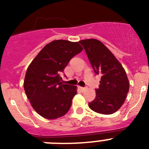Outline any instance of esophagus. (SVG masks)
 <instances>
[{"label": "esophagus", "mask_w": 149, "mask_h": 149, "mask_svg": "<svg viewBox=\"0 0 149 149\" xmlns=\"http://www.w3.org/2000/svg\"><path fill=\"white\" fill-rule=\"evenodd\" d=\"M80 88V89H81L82 92H84V91L86 90V87H79Z\"/></svg>", "instance_id": "1"}]
</instances>
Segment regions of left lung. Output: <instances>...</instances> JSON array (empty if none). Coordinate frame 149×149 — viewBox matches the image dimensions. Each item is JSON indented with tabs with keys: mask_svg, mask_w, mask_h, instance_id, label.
I'll return each mask as SVG.
<instances>
[{
	"mask_svg": "<svg viewBox=\"0 0 149 149\" xmlns=\"http://www.w3.org/2000/svg\"><path fill=\"white\" fill-rule=\"evenodd\" d=\"M82 45L95 74L101 75L95 98L89 103L91 110L101 114H112L120 108L129 91L125 71L111 51L99 40L84 39Z\"/></svg>",
	"mask_w": 149,
	"mask_h": 149,
	"instance_id": "obj_1",
	"label": "left lung"
}]
</instances>
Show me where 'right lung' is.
I'll return each instance as SVG.
<instances>
[{
  "label": "right lung",
  "mask_w": 149,
  "mask_h": 149,
  "mask_svg": "<svg viewBox=\"0 0 149 149\" xmlns=\"http://www.w3.org/2000/svg\"><path fill=\"white\" fill-rule=\"evenodd\" d=\"M78 42L54 40L46 45L27 68L24 88L33 108L45 119L65 115L77 94L76 86L62 84V74L72 57L82 51Z\"/></svg>",
  "instance_id": "1"
}]
</instances>
